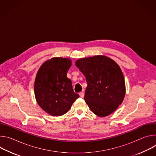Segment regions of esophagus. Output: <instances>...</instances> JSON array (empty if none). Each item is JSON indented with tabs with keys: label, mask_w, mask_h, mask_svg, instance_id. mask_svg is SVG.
Masks as SVG:
<instances>
[{
	"label": "esophagus",
	"mask_w": 156,
	"mask_h": 156,
	"mask_svg": "<svg viewBox=\"0 0 156 156\" xmlns=\"http://www.w3.org/2000/svg\"><path fill=\"white\" fill-rule=\"evenodd\" d=\"M79 95H80V96L81 98H83L84 94V93H83V91H81V92H80V93H79Z\"/></svg>",
	"instance_id": "34e87169"
}]
</instances>
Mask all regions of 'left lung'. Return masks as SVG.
Instances as JSON below:
<instances>
[{
  "label": "left lung",
  "mask_w": 156,
  "mask_h": 156,
  "mask_svg": "<svg viewBox=\"0 0 156 156\" xmlns=\"http://www.w3.org/2000/svg\"><path fill=\"white\" fill-rule=\"evenodd\" d=\"M84 75L87 86L84 100L92 112L100 117L113 113L125 98V79L119 65L105 55L82 58L75 62Z\"/></svg>",
  "instance_id": "1"
}]
</instances>
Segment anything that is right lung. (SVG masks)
<instances>
[{
  "instance_id": "add662e5",
  "label": "right lung",
  "mask_w": 156,
  "mask_h": 156,
  "mask_svg": "<svg viewBox=\"0 0 156 156\" xmlns=\"http://www.w3.org/2000/svg\"><path fill=\"white\" fill-rule=\"evenodd\" d=\"M70 58L53 57L40 66L34 81V95L40 107L52 116L66 114L80 96L75 93L66 74Z\"/></svg>"
}]
</instances>
